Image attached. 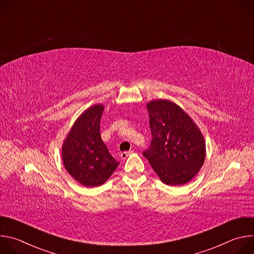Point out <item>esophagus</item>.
I'll list each match as a JSON object with an SVG mask.
<instances>
[{"instance_id": "obj_1", "label": "esophagus", "mask_w": 254, "mask_h": 254, "mask_svg": "<svg viewBox=\"0 0 254 254\" xmlns=\"http://www.w3.org/2000/svg\"><path fill=\"white\" fill-rule=\"evenodd\" d=\"M131 154V152L129 151V152H123L122 154H121V158H122V160H126L129 155Z\"/></svg>"}]
</instances>
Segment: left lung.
<instances>
[{
	"instance_id": "1",
	"label": "left lung",
	"mask_w": 254,
	"mask_h": 254,
	"mask_svg": "<svg viewBox=\"0 0 254 254\" xmlns=\"http://www.w3.org/2000/svg\"><path fill=\"white\" fill-rule=\"evenodd\" d=\"M152 140L142 153L162 182L184 185L200 171L206 156L203 134L188 114L167 99L147 103Z\"/></svg>"
}]
</instances>
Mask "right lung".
<instances>
[{
    "mask_svg": "<svg viewBox=\"0 0 254 254\" xmlns=\"http://www.w3.org/2000/svg\"><path fill=\"white\" fill-rule=\"evenodd\" d=\"M104 106L94 104L82 113L62 144V161L68 174L85 187H97L112 176L119 162L100 136Z\"/></svg>",
    "mask_w": 254,
    "mask_h": 254,
    "instance_id": "obj_1",
    "label": "right lung"
}]
</instances>
